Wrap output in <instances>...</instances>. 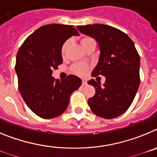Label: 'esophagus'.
Wrapping results in <instances>:
<instances>
[{
	"label": "esophagus",
	"mask_w": 157,
	"mask_h": 157,
	"mask_svg": "<svg viewBox=\"0 0 157 157\" xmlns=\"http://www.w3.org/2000/svg\"><path fill=\"white\" fill-rule=\"evenodd\" d=\"M82 86H86L87 85V82H86V80H85V79H82Z\"/></svg>",
	"instance_id": "obj_1"
}]
</instances>
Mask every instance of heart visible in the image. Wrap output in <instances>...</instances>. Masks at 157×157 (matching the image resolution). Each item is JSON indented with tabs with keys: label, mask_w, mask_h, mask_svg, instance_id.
<instances>
[{
	"label": "heart",
	"mask_w": 157,
	"mask_h": 157,
	"mask_svg": "<svg viewBox=\"0 0 157 157\" xmlns=\"http://www.w3.org/2000/svg\"><path fill=\"white\" fill-rule=\"evenodd\" d=\"M93 41H94V39H93L92 37H89V36H84V37L80 38V44H81L83 48H85L90 43L93 42ZM68 46L69 41H64L63 45H62L61 54L63 56L66 53ZM72 71H74V73L78 75H84L86 74L87 71H89V67L86 64H83V63H76V64H75L74 66L72 67Z\"/></svg>",
	"instance_id": "1"
}]
</instances>
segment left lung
I'll list each match as a JSON object with an SVG mask.
<instances>
[{
    "instance_id": "left-lung-1",
    "label": "left lung",
    "mask_w": 157,
    "mask_h": 157,
    "mask_svg": "<svg viewBox=\"0 0 157 157\" xmlns=\"http://www.w3.org/2000/svg\"><path fill=\"white\" fill-rule=\"evenodd\" d=\"M82 34L98 42L99 60L92 76H105L104 86L91 79L89 85L95 88V95L88 105L94 114L113 119L123 114L130 106L140 85V56L133 41L123 31L109 25L78 26Z\"/></svg>"
}]
</instances>
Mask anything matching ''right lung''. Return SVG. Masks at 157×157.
Here are the masks:
<instances>
[{
    "mask_svg": "<svg viewBox=\"0 0 157 157\" xmlns=\"http://www.w3.org/2000/svg\"><path fill=\"white\" fill-rule=\"evenodd\" d=\"M73 35H79L73 26H42L25 40L17 52L19 90L29 109L43 119L64 112L71 94L82 85V80L73 75L61 81L52 76V70L63 63L62 45Z\"/></svg>",
    "mask_w": 157,
    "mask_h": 157,
    "instance_id": "add662e5",
    "label": "right lung"
}]
</instances>
